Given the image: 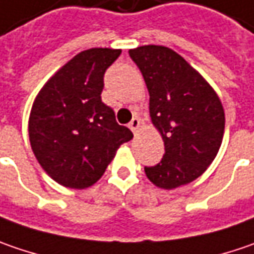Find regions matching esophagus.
Segmentation results:
<instances>
[{
	"instance_id": "1",
	"label": "esophagus",
	"mask_w": 254,
	"mask_h": 254,
	"mask_svg": "<svg viewBox=\"0 0 254 254\" xmlns=\"http://www.w3.org/2000/svg\"><path fill=\"white\" fill-rule=\"evenodd\" d=\"M139 127H140V119H139V118H133V119L129 122V127H130V130H132L133 133L138 132Z\"/></svg>"
}]
</instances>
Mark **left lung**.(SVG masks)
I'll return each mask as SVG.
<instances>
[{
	"label": "left lung",
	"mask_w": 254,
	"mask_h": 254,
	"mask_svg": "<svg viewBox=\"0 0 254 254\" xmlns=\"http://www.w3.org/2000/svg\"><path fill=\"white\" fill-rule=\"evenodd\" d=\"M149 91L152 124L165 143L158 165L145 166L153 185L175 189L193 182L216 158L225 132V111L204 78L179 54L162 45L129 51Z\"/></svg>",
	"instance_id": "1"
}]
</instances>
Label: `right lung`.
I'll list each match as a JSON object with an SVG mask.
<instances>
[{
  "label": "right lung",
  "mask_w": 254,
  "mask_h": 254,
  "mask_svg": "<svg viewBox=\"0 0 254 254\" xmlns=\"http://www.w3.org/2000/svg\"><path fill=\"white\" fill-rule=\"evenodd\" d=\"M121 50L91 48L57 72L34 101L28 133L42 169L65 188L85 189L101 179L116 149L133 138L101 99L106 69Z\"/></svg>",
  "instance_id": "1"
}]
</instances>
